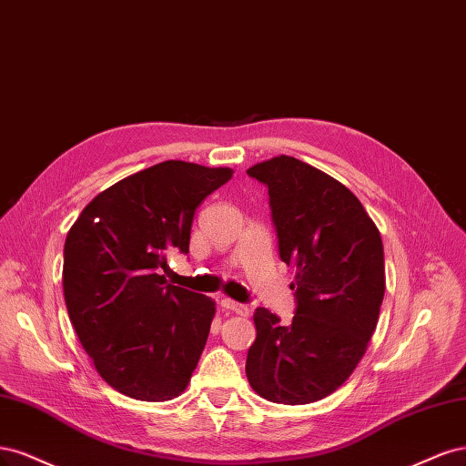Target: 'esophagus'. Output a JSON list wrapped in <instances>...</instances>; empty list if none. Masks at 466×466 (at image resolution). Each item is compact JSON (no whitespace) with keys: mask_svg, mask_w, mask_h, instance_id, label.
Returning a JSON list of instances; mask_svg holds the SVG:
<instances>
[{"mask_svg":"<svg viewBox=\"0 0 466 466\" xmlns=\"http://www.w3.org/2000/svg\"><path fill=\"white\" fill-rule=\"evenodd\" d=\"M220 306H222L224 309L234 311V313H238V315H242V318H246V315L249 313V308H248V306L239 304V302H234V299H230V298H222V299H220Z\"/></svg>","mask_w":466,"mask_h":466,"instance_id":"34e87169","label":"esophagus"}]
</instances>
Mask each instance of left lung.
<instances>
[{
    "label": "left lung",
    "instance_id": "left-lung-1",
    "mask_svg": "<svg viewBox=\"0 0 466 466\" xmlns=\"http://www.w3.org/2000/svg\"><path fill=\"white\" fill-rule=\"evenodd\" d=\"M268 187L280 259L294 271L290 325L258 308V337L246 375L259 397L279 404L321 400L350 378L368 350L385 294L383 242L356 195L294 157L253 164Z\"/></svg>",
    "mask_w": 466,
    "mask_h": 466
}]
</instances>
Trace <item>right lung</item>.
Here are the masks:
<instances>
[{"mask_svg": "<svg viewBox=\"0 0 466 466\" xmlns=\"http://www.w3.org/2000/svg\"><path fill=\"white\" fill-rule=\"evenodd\" d=\"M232 168L167 160L88 203L67 232L64 296L93 366L116 391L164 402L186 391L215 299L167 280L168 253L189 251L193 215Z\"/></svg>", "mask_w": 466, "mask_h": 466, "instance_id": "add662e5", "label": "right lung"}]
</instances>
